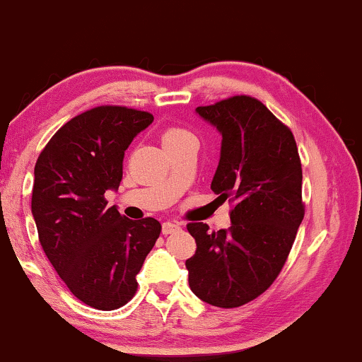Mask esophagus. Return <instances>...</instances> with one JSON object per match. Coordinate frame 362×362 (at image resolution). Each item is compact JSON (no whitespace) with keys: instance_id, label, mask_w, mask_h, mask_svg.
Returning a JSON list of instances; mask_svg holds the SVG:
<instances>
[{"instance_id":"obj_1","label":"esophagus","mask_w":362,"mask_h":362,"mask_svg":"<svg viewBox=\"0 0 362 362\" xmlns=\"http://www.w3.org/2000/svg\"><path fill=\"white\" fill-rule=\"evenodd\" d=\"M178 228H180V226H178V223H175V222H165L162 226V232L165 235H168V234H173V232H177Z\"/></svg>"}]
</instances>
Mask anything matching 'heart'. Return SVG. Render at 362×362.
Listing matches in <instances>:
<instances>
[{
	"mask_svg": "<svg viewBox=\"0 0 362 362\" xmlns=\"http://www.w3.org/2000/svg\"><path fill=\"white\" fill-rule=\"evenodd\" d=\"M185 136H192L189 130H185V128H180V127H170L167 128L165 134H163V144H165V141H175V140L185 139Z\"/></svg>",
	"mask_w": 362,
	"mask_h": 362,
	"instance_id": "heart-1",
	"label": "heart"
}]
</instances>
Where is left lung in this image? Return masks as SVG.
<instances>
[{
	"instance_id": "8db88e82",
	"label": "left lung",
	"mask_w": 362,
	"mask_h": 362,
	"mask_svg": "<svg viewBox=\"0 0 362 362\" xmlns=\"http://www.w3.org/2000/svg\"><path fill=\"white\" fill-rule=\"evenodd\" d=\"M195 112L222 135L210 189L235 204L227 230L187 226L197 244L185 262L189 286L210 305L239 308L267 291L286 264L304 218L303 167L291 128L257 98L237 95Z\"/></svg>"
}]
</instances>
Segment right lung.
<instances>
[{
  "mask_svg": "<svg viewBox=\"0 0 362 362\" xmlns=\"http://www.w3.org/2000/svg\"><path fill=\"white\" fill-rule=\"evenodd\" d=\"M153 122L141 110L102 105L66 122L41 150L31 194L40 244L71 294L113 310L136 292V274L162 226L130 221L105 192L117 190L132 140Z\"/></svg>",
  "mask_w": 362,
  "mask_h": 362,
  "instance_id": "add662e5",
  "label": "right lung"
}]
</instances>
